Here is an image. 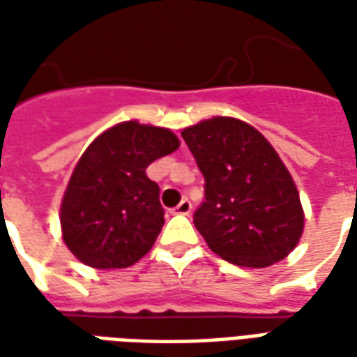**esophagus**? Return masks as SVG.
<instances>
[{
  "mask_svg": "<svg viewBox=\"0 0 357 357\" xmlns=\"http://www.w3.org/2000/svg\"><path fill=\"white\" fill-rule=\"evenodd\" d=\"M191 208H193L191 201H189V199H183V201L179 202L178 206L174 208V214H183V216H187V214L191 212Z\"/></svg>",
  "mask_w": 357,
  "mask_h": 357,
  "instance_id": "esophagus-1",
  "label": "esophagus"
}]
</instances>
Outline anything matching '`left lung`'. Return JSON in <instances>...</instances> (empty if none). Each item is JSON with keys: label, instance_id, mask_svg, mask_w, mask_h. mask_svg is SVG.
<instances>
[{"label": "left lung", "instance_id": "obj_1", "mask_svg": "<svg viewBox=\"0 0 357 357\" xmlns=\"http://www.w3.org/2000/svg\"><path fill=\"white\" fill-rule=\"evenodd\" d=\"M181 137L204 176L193 222L212 252L245 268H266L296 247L304 214L291 174L262 133L216 116Z\"/></svg>", "mask_w": 357, "mask_h": 357}]
</instances>
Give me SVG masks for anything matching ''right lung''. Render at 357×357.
I'll use <instances>...</instances> for the list:
<instances>
[{"label": "right lung", "instance_id": "right-lung-1", "mask_svg": "<svg viewBox=\"0 0 357 357\" xmlns=\"http://www.w3.org/2000/svg\"><path fill=\"white\" fill-rule=\"evenodd\" d=\"M164 128L122 122L101 133L76 164L61 204L66 247L91 268H128L147 255L164 225L147 166L174 153Z\"/></svg>", "mask_w": 357, "mask_h": 357}]
</instances>
